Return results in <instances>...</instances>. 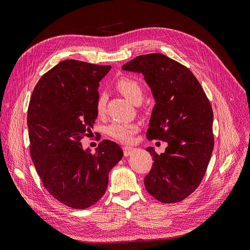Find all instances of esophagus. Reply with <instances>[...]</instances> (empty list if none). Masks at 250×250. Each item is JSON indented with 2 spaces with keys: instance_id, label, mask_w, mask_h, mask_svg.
<instances>
[{
  "instance_id": "1",
  "label": "esophagus",
  "mask_w": 250,
  "mask_h": 250,
  "mask_svg": "<svg viewBox=\"0 0 250 250\" xmlns=\"http://www.w3.org/2000/svg\"><path fill=\"white\" fill-rule=\"evenodd\" d=\"M134 148L129 147V146H126L123 148V152H124V156H129L134 152Z\"/></svg>"
}]
</instances>
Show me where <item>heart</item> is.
Returning a JSON list of instances; mask_svg holds the SVG:
<instances>
[{
	"label": "heart",
	"instance_id": "heart-1",
	"mask_svg": "<svg viewBox=\"0 0 250 250\" xmlns=\"http://www.w3.org/2000/svg\"><path fill=\"white\" fill-rule=\"evenodd\" d=\"M117 87L125 98L132 103L142 101L143 89L140 83L131 78L122 77L117 82ZM105 109V96L101 95L97 101V111L99 115ZM139 126L135 123L127 122H112L107 126L106 132L112 139L123 143H130L133 139V134L138 131Z\"/></svg>",
	"mask_w": 250,
	"mask_h": 250
}]
</instances>
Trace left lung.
Instances as JSON below:
<instances>
[{"label": "left lung", "mask_w": 250, "mask_h": 250, "mask_svg": "<svg viewBox=\"0 0 250 250\" xmlns=\"http://www.w3.org/2000/svg\"><path fill=\"white\" fill-rule=\"evenodd\" d=\"M122 69L144 75L155 101L147 138L168 144L161 154L146 148L154 161L144 179L146 190L165 203L181 201L201 183L213 152L208 97L188 67L161 53L135 57Z\"/></svg>", "instance_id": "left-lung-1"}]
</instances>
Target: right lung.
Masks as SVG:
<instances>
[{
    "label": "right lung",
    "mask_w": 250,
    "mask_h": 250,
    "mask_svg": "<svg viewBox=\"0 0 250 250\" xmlns=\"http://www.w3.org/2000/svg\"><path fill=\"white\" fill-rule=\"evenodd\" d=\"M110 69L63 60L40 79L30 100L32 162L48 192L73 208H86L102 197L109 171L123 156L115 142L103 140L94 154L80 143L95 124L99 82Z\"/></svg>",
    "instance_id": "obj_1"
}]
</instances>
